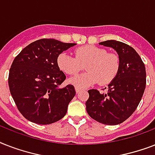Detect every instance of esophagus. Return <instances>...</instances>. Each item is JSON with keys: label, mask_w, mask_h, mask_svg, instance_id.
<instances>
[{"label": "esophagus", "mask_w": 155, "mask_h": 155, "mask_svg": "<svg viewBox=\"0 0 155 155\" xmlns=\"http://www.w3.org/2000/svg\"><path fill=\"white\" fill-rule=\"evenodd\" d=\"M75 92H76V93H77V94L78 93H80V92L82 91V90L80 89V88H79V87H75Z\"/></svg>", "instance_id": "obj_1"}]
</instances>
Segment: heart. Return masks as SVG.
I'll use <instances>...</instances> for the list:
<instances>
[{
  "mask_svg": "<svg viewBox=\"0 0 155 155\" xmlns=\"http://www.w3.org/2000/svg\"><path fill=\"white\" fill-rule=\"evenodd\" d=\"M75 56L62 52L57 57V64L62 71L73 75L83 70L85 66L87 72L71 78L69 82L79 88H86L99 83L100 85L110 84L117 75L120 60L117 54L108 53L102 47L86 45L78 47Z\"/></svg>",
  "mask_w": 155,
  "mask_h": 155,
  "instance_id": "1",
  "label": "heart"
}]
</instances>
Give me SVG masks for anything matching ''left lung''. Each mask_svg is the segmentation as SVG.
I'll return each instance as SVG.
<instances>
[{"instance_id": "left-lung-1", "label": "left lung", "mask_w": 155, "mask_h": 155, "mask_svg": "<svg viewBox=\"0 0 155 155\" xmlns=\"http://www.w3.org/2000/svg\"><path fill=\"white\" fill-rule=\"evenodd\" d=\"M100 45L112 47L117 52L120 70L108 84L106 93H100L97 89L88 90L86 110L98 122L118 125L134 113L142 100L147 84L146 68L136 51L124 42L108 40L100 42Z\"/></svg>"}]
</instances>
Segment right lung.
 <instances>
[{"mask_svg":"<svg viewBox=\"0 0 155 155\" xmlns=\"http://www.w3.org/2000/svg\"><path fill=\"white\" fill-rule=\"evenodd\" d=\"M75 45L42 38L28 45L14 58L8 87L18 109L28 120L49 125L66 115L75 91L71 84L59 87L66 75L59 70L57 57Z\"/></svg>","mask_w":155,"mask_h":155,"instance_id":"1","label":"right lung"}]
</instances>
